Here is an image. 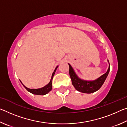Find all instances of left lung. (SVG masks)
Listing matches in <instances>:
<instances>
[{
	"mask_svg": "<svg viewBox=\"0 0 127 127\" xmlns=\"http://www.w3.org/2000/svg\"><path fill=\"white\" fill-rule=\"evenodd\" d=\"M107 62L109 65L107 72L98 78L92 81L85 80L79 78L70 64H68L69 66V76L71 78L72 85L76 90L79 92L85 94L94 93L99 90L104 83L110 71V64L108 60Z\"/></svg>",
	"mask_w": 127,
	"mask_h": 127,
	"instance_id": "obj_1",
	"label": "left lung"
}]
</instances>
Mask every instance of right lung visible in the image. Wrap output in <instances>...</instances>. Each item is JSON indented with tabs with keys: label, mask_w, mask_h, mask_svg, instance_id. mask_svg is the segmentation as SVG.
Masks as SVG:
<instances>
[{
	"label": "right lung",
	"mask_w": 127,
	"mask_h": 127,
	"mask_svg": "<svg viewBox=\"0 0 127 127\" xmlns=\"http://www.w3.org/2000/svg\"><path fill=\"white\" fill-rule=\"evenodd\" d=\"M58 66H59L58 65L56 66L54 71L53 72L52 76H51L50 81L49 82V83L48 85L45 86L44 87L40 88V89H29V88L26 87L22 83L23 86L25 87V89H26L28 91L31 92V94H34V95H45L48 94L49 92H50L51 90H52V80H53V77H54V74L55 73L56 70H57V68Z\"/></svg>",
	"instance_id": "1"
}]
</instances>
